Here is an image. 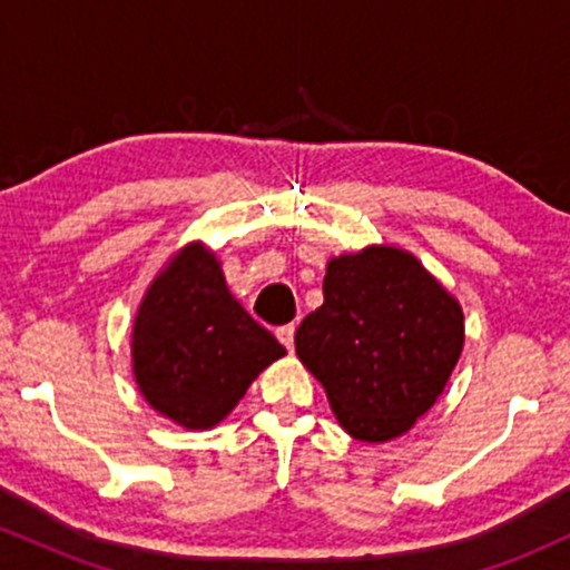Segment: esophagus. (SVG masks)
Returning a JSON list of instances; mask_svg holds the SVG:
<instances>
[{
  "mask_svg": "<svg viewBox=\"0 0 570 570\" xmlns=\"http://www.w3.org/2000/svg\"><path fill=\"white\" fill-rule=\"evenodd\" d=\"M276 337H278V343L284 345L286 351H292V348H294V326H292V324L278 326V330H276Z\"/></svg>",
  "mask_w": 570,
  "mask_h": 570,
  "instance_id": "1",
  "label": "esophagus"
}]
</instances>
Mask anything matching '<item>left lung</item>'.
Instances as JSON below:
<instances>
[{
	"instance_id": "left-lung-1",
	"label": "left lung",
	"mask_w": 570,
	"mask_h": 570,
	"mask_svg": "<svg viewBox=\"0 0 570 570\" xmlns=\"http://www.w3.org/2000/svg\"><path fill=\"white\" fill-rule=\"evenodd\" d=\"M463 307L415 254L372 244L326 263L324 305L294 335L345 434L391 442L434 407L463 351Z\"/></svg>"
}]
</instances>
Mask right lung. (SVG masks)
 Returning <instances> with one entry per match:
<instances>
[{
    "label": "right lung",
    "mask_w": 570,
    "mask_h": 570,
    "mask_svg": "<svg viewBox=\"0 0 570 570\" xmlns=\"http://www.w3.org/2000/svg\"><path fill=\"white\" fill-rule=\"evenodd\" d=\"M286 348L227 289L217 254L189 240L144 292L130 370L144 402L187 431L225 421Z\"/></svg>",
    "instance_id": "add662e5"
}]
</instances>
